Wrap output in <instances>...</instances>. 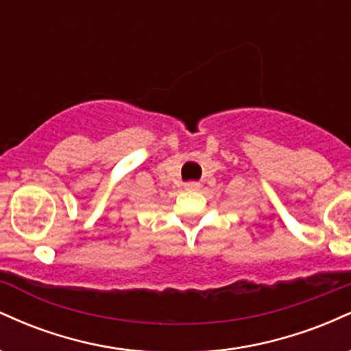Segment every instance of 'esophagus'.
I'll return each instance as SVG.
<instances>
[{
  "instance_id": "1",
  "label": "esophagus",
  "mask_w": 351,
  "mask_h": 351,
  "mask_svg": "<svg viewBox=\"0 0 351 351\" xmlns=\"http://www.w3.org/2000/svg\"><path fill=\"white\" fill-rule=\"evenodd\" d=\"M184 188L189 189V191H195V189H199V183H196V181H189V183L184 184Z\"/></svg>"
}]
</instances>
